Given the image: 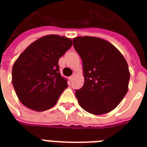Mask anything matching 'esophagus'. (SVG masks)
Segmentation results:
<instances>
[{
	"label": "esophagus",
	"instance_id": "34e87169",
	"mask_svg": "<svg viewBox=\"0 0 147 147\" xmlns=\"http://www.w3.org/2000/svg\"><path fill=\"white\" fill-rule=\"evenodd\" d=\"M74 77H75V75H72V76H70V77H69V78H68V79H69V80H70L71 82V81H72V80H73Z\"/></svg>",
	"mask_w": 147,
	"mask_h": 147
}]
</instances>
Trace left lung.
<instances>
[{"mask_svg":"<svg viewBox=\"0 0 147 147\" xmlns=\"http://www.w3.org/2000/svg\"><path fill=\"white\" fill-rule=\"evenodd\" d=\"M75 49L83 61L84 84L76 90L82 108L94 115L117 107L128 90L130 72L125 58L110 42L96 37H76Z\"/></svg>","mask_w":147,"mask_h":147,"instance_id":"8db88e82","label":"left lung"}]
</instances>
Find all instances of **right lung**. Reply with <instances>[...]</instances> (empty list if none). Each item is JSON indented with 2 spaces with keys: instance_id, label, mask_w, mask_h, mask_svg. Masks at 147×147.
<instances>
[{
  "instance_id": "add662e5",
  "label": "right lung",
  "mask_w": 147,
  "mask_h": 147,
  "mask_svg": "<svg viewBox=\"0 0 147 147\" xmlns=\"http://www.w3.org/2000/svg\"><path fill=\"white\" fill-rule=\"evenodd\" d=\"M71 45V38L49 34L34 41L20 55L12 67L11 81L23 105L38 112L56 105L67 87L58 61Z\"/></svg>"
}]
</instances>
